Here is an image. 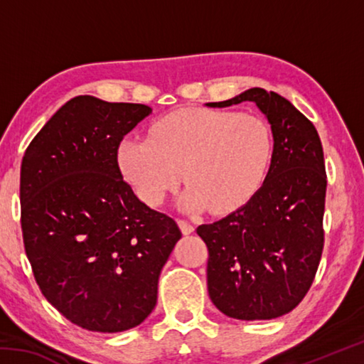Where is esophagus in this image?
Listing matches in <instances>:
<instances>
[{
  "label": "esophagus",
  "instance_id": "34e87169",
  "mask_svg": "<svg viewBox=\"0 0 364 364\" xmlns=\"http://www.w3.org/2000/svg\"><path fill=\"white\" fill-rule=\"evenodd\" d=\"M178 226H180V230H181L183 234H191L194 231V226L186 220H178Z\"/></svg>",
  "mask_w": 364,
  "mask_h": 364
}]
</instances>
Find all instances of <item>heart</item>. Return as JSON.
I'll list each match as a JSON object with an SVG mask.
<instances>
[{"mask_svg": "<svg viewBox=\"0 0 364 364\" xmlns=\"http://www.w3.org/2000/svg\"><path fill=\"white\" fill-rule=\"evenodd\" d=\"M119 165L134 193L159 205L184 176L183 210H236L257 194L273 160L268 123L231 110L189 109L160 119L149 136L125 138Z\"/></svg>", "mask_w": 364, "mask_h": 364, "instance_id": "b5f03b06", "label": "heart"}]
</instances>
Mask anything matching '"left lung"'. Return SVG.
<instances>
[{
	"mask_svg": "<svg viewBox=\"0 0 364 364\" xmlns=\"http://www.w3.org/2000/svg\"><path fill=\"white\" fill-rule=\"evenodd\" d=\"M254 102L273 133V160L262 188L237 210L197 234L208 249L207 287L213 305L234 319L286 315L305 297L321 260L326 170L316 128L286 97L250 88L208 102Z\"/></svg>",
	"mask_w": 364,
	"mask_h": 364,
	"instance_id": "obj_1",
	"label": "left lung"
}]
</instances>
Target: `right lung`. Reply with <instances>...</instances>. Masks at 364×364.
Wrapping results in <instances>:
<instances>
[{
  "instance_id": "add662e5",
  "label": "right lung",
  "mask_w": 364,
  "mask_h": 364,
  "mask_svg": "<svg viewBox=\"0 0 364 364\" xmlns=\"http://www.w3.org/2000/svg\"><path fill=\"white\" fill-rule=\"evenodd\" d=\"M151 112L144 104L77 96L23 154L26 254L46 300L83 329L122 332L143 323L181 237L173 218L134 196L117 160L123 136Z\"/></svg>"
}]
</instances>
